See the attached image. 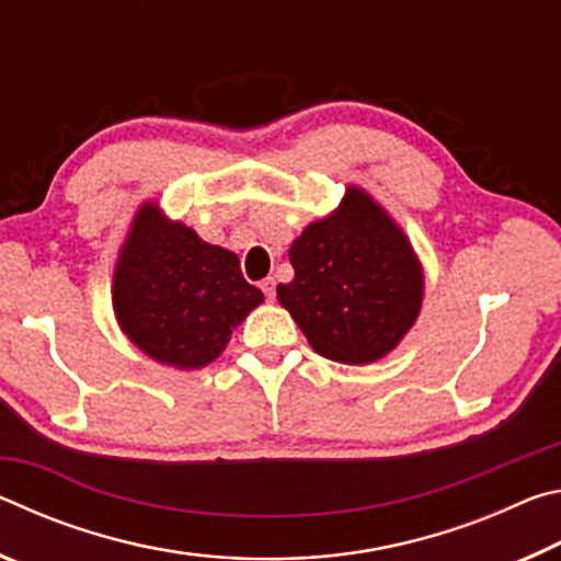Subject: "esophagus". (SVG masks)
<instances>
[{
  "instance_id": "obj_1",
  "label": "esophagus",
  "mask_w": 561,
  "mask_h": 561,
  "mask_svg": "<svg viewBox=\"0 0 561 561\" xmlns=\"http://www.w3.org/2000/svg\"><path fill=\"white\" fill-rule=\"evenodd\" d=\"M260 289H262L264 297H267V301H272L274 297H277V282H274L272 277L262 279V282H260Z\"/></svg>"
}]
</instances>
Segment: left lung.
Wrapping results in <instances>:
<instances>
[{"label": "left lung", "instance_id": "left-lung-1", "mask_svg": "<svg viewBox=\"0 0 561 561\" xmlns=\"http://www.w3.org/2000/svg\"><path fill=\"white\" fill-rule=\"evenodd\" d=\"M294 279L277 297L317 354L371 364L413 327L423 274L405 234L371 197L351 187L344 205L311 222L289 250Z\"/></svg>", "mask_w": 561, "mask_h": 561}]
</instances>
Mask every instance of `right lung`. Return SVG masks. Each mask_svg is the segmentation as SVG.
<instances>
[{
    "instance_id": "right-lung-1",
    "label": "right lung",
    "mask_w": 561,
    "mask_h": 561,
    "mask_svg": "<svg viewBox=\"0 0 561 561\" xmlns=\"http://www.w3.org/2000/svg\"><path fill=\"white\" fill-rule=\"evenodd\" d=\"M240 260L144 205L113 277L121 329L160 364L201 368L222 354L232 329L262 304Z\"/></svg>"
}]
</instances>
